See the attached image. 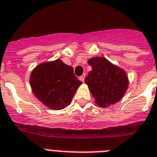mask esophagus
Returning <instances> with one entry per match:
<instances>
[{
    "mask_svg": "<svg viewBox=\"0 0 157 157\" xmlns=\"http://www.w3.org/2000/svg\"><path fill=\"white\" fill-rule=\"evenodd\" d=\"M79 79H80V81H82V82H83L84 80H85V75H82V76H80Z\"/></svg>",
    "mask_w": 157,
    "mask_h": 157,
    "instance_id": "1",
    "label": "esophagus"
}]
</instances>
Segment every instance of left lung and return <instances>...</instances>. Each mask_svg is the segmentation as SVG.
Listing matches in <instances>:
<instances>
[{"instance_id": "left-lung-1", "label": "left lung", "mask_w": 157, "mask_h": 157, "mask_svg": "<svg viewBox=\"0 0 157 157\" xmlns=\"http://www.w3.org/2000/svg\"><path fill=\"white\" fill-rule=\"evenodd\" d=\"M92 70L85 78V83L100 107H108L122 99L129 85L126 71L111 63L104 57L88 60Z\"/></svg>"}]
</instances>
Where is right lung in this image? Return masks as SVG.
I'll return each mask as SVG.
<instances>
[{"instance_id":"obj_1","label":"right lung","mask_w":157,"mask_h":157,"mask_svg":"<svg viewBox=\"0 0 157 157\" xmlns=\"http://www.w3.org/2000/svg\"><path fill=\"white\" fill-rule=\"evenodd\" d=\"M29 83L36 98L56 111L71 104L82 82L75 75L73 67L56 59L37 65L31 72Z\"/></svg>"}]
</instances>
